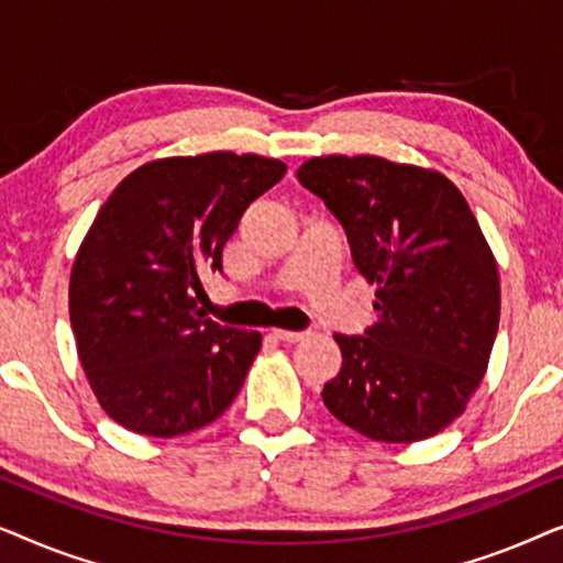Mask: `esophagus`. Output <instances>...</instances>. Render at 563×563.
Masks as SVG:
<instances>
[{"mask_svg":"<svg viewBox=\"0 0 563 563\" xmlns=\"http://www.w3.org/2000/svg\"><path fill=\"white\" fill-rule=\"evenodd\" d=\"M305 335L307 333H302V330H274V338L282 343H299L305 341Z\"/></svg>","mask_w":563,"mask_h":563,"instance_id":"34e87169","label":"esophagus"}]
</instances>
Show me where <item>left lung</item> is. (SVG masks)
I'll return each mask as SVG.
<instances>
[{"instance_id":"left-lung-1","label":"left lung","mask_w":563,"mask_h":563,"mask_svg":"<svg viewBox=\"0 0 563 563\" xmlns=\"http://www.w3.org/2000/svg\"><path fill=\"white\" fill-rule=\"evenodd\" d=\"M297 179L379 284V320L364 335L335 333L343 364L322 402L374 441L441 433L479 387L499 325L497 264L464 195L443 174L379 156L310 158Z\"/></svg>"}]
</instances>
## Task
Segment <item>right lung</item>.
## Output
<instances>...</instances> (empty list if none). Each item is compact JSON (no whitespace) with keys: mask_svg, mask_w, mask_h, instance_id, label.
Returning <instances> with one entry per match:
<instances>
[{"mask_svg":"<svg viewBox=\"0 0 563 563\" xmlns=\"http://www.w3.org/2000/svg\"><path fill=\"white\" fill-rule=\"evenodd\" d=\"M287 166L253 153L151 161L120 181L74 261L68 312L91 389L114 422L174 438L220 418L261 349L197 307L202 274Z\"/></svg>","mask_w":563,"mask_h":563,"instance_id":"1","label":"right lung"}]
</instances>
